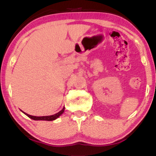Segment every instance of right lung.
I'll list each match as a JSON object with an SVG mask.
<instances>
[{"label": "right lung", "instance_id": "1", "mask_svg": "<svg viewBox=\"0 0 156 156\" xmlns=\"http://www.w3.org/2000/svg\"><path fill=\"white\" fill-rule=\"evenodd\" d=\"M65 111V107H63V109L60 111L59 112H58L56 114H54V115H46V116H34V115H29L27 113H26L25 112H23V111H21L23 113H25V114L28 116L29 118H31V119L34 120H47V121H52V120H54L57 119L59 117L60 115H62L63 112H64Z\"/></svg>", "mask_w": 156, "mask_h": 156}]
</instances>
